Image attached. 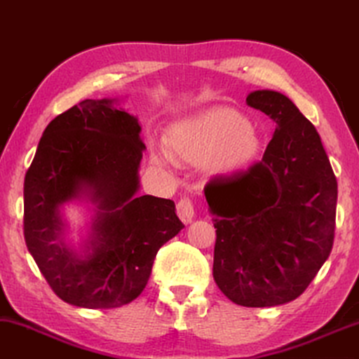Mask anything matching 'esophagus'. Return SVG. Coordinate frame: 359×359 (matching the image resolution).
<instances>
[{
    "label": "esophagus",
    "instance_id": "34e87169",
    "mask_svg": "<svg viewBox=\"0 0 359 359\" xmlns=\"http://www.w3.org/2000/svg\"><path fill=\"white\" fill-rule=\"evenodd\" d=\"M177 216L184 221L185 224H190L195 217V206L194 201L190 198H182L177 203Z\"/></svg>",
    "mask_w": 359,
    "mask_h": 359
}]
</instances>
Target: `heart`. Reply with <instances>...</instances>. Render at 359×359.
<instances>
[{
	"mask_svg": "<svg viewBox=\"0 0 359 359\" xmlns=\"http://www.w3.org/2000/svg\"><path fill=\"white\" fill-rule=\"evenodd\" d=\"M261 148L256 128L237 111L214 108L179 121L169 130V145L151 142L149 154L156 165H174L179 159L203 161L212 175H226L245 169Z\"/></svg>",
	"mask_w": 359,
	"mask_h": 359,
	"instance_id": "1",
	"label": "heart"
}]
</instances>
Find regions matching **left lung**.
<instances>
[{
  "label": "left lung",
  "mask_w": 359,
  "mask_h": 359,
  "mask_svg": "<svg viewBox=\"0 0 359 359\" xmlns=\"http://www.w3.org/2000/svg\"><path fill=\"white\" fill-rule=\"evenodd\" d=\"M247 104L276 122L263 159L208 184L212 276L231 302L277 306L306 290L334 245L337 179L320 137L290 98L256 90Z\"/></svg>",
  "instance_id": "obj_1"
}]
</instances>
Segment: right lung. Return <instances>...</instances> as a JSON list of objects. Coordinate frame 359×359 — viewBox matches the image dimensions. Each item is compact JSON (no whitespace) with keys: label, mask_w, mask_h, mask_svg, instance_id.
Segmentation results:
<instances>
[{"label":"right lung","mask_w":359,"mask_h":359,"mask_svg":"<svg viewBox=\"0 0 359 359\" xmlns=\"http://www.w3.org/2000/svg\"><path fill=\"white\" fill-rule=\"evenodd\" d=\"M135 116L117 100H83L43 132L24 182V237L62 302L90 309L127 304L147 287L158 250L184 224L172 200L138 196L145 143ZM94 205L89 237L65 242L62 210Z\"/></svg>","instance_id":"1"}]
</instances>
